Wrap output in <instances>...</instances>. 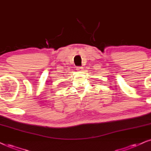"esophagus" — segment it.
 I'll use <instances>...</instances> for the list:
<instances>
[{
  "label": "esophagus",
  "instance_id": "obj_1",
  "mask_svg": "<svg viewBox=\"0 0 151 151\" xmlns=\"http://www.w3.org/2000/svg\"><path fill=\"white\" fill-rule=\"evenodd\" d=\"M76 70H77L78 71H82V70H83V67H76Z\"/></svg>",
  "mask_w": 151,
  "mask_h": 151
}]
</instances>
